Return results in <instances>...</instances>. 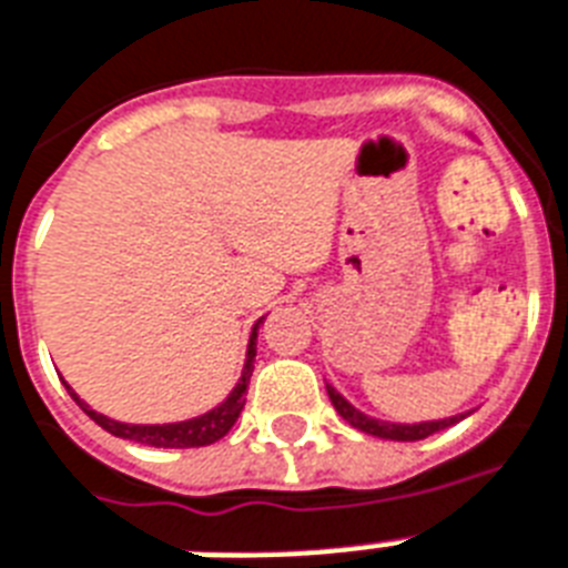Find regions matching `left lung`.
Here are the masks:
<instances>
[{"mask_svg":"<svg viewBox=\"0 0 568 568\" xmlns=\"http://www.w3.org/2000/svg\"><path fill=\"white\" fill-rule=\"evenodd\" d=\"M326 394H329L335 412L347 419L349 426L364 432V435L385 437V440H423V437L435 435V432H440V428L452 426V423H458V419L467 417V414H458V417L428 419V423H385V419H373L367 417V414L358 412V408H353V405H349L338 390L332 388V385H326Z\"/></svg>","mask_w":568,"mask_h":568,"instance_id":"1","label":"left lung"}]
</instances>
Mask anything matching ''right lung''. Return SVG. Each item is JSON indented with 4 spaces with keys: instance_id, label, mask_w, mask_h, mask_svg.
I'll return each instance as SVG.
<instances>
[{
    "instance_id": "add662e5",
    "label": "right lung",
    "mask_w": 568,
    "mask_h": 568,
    "mask_svg": "<svg viewBox=\"0 0 568 568\" xmlns=\"http://www.w3.org/2000/svg\"><path fill=\"white\" fill-rule=\"evenodd\" d=\"M262 321L253 324L251 332V344H247V358H244V371L242 379L236 382V388L230 390V396L221 405H215L212 412L201 414V417L183 419V423H163V426H133V423H119V419H110L104 414L92 412L90 405L69 388V396L81 405V412L90 419H95L104 432L110 435L124 437V440H133V444H145V446H160V449H192V446H210L215 440L227 435L233 423L239 419L244 408V394H247V385H251L253 376V358H256V332H260Z\"/></svg>"
}]
</instances>
